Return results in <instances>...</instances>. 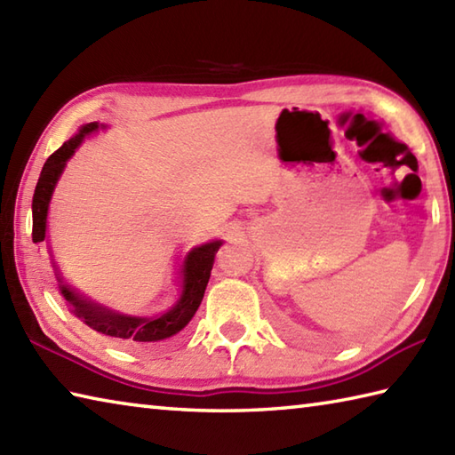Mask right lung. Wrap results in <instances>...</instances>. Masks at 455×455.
<instances>
[{
  "instance_id": "right-lung-1",
  "label": "right lung",
  "mask_w": 455,
  "mask_h": 455,
  "mask_svg": "<svg viewBox=\"0 0 455 455\" xmlns=\"http://www.w3.org/2000/svg\"><path fill=\"white\" fill-rule=\"evenodd\" d=\"M108 130L106 124L88 122L78 128L73 138L67 140L47 162H44L37 187L33 195V243L47 246V254L51 260L52 275H55L59 296L65 301L70 314L78 317L80 322L86 323L94 331L114 337V339L136 341V343H156L169 339L187 327L193 315L203 301L204 290L211 278L212 264H215V254L222 246V240L215 238L199 246H193L187 252L181 262H177L172 275H169V290H172V299L167 304L151 311V314H136V311L122 309L118 306L106 304L92 298L83 288L68 278L62 270L57 258L55 246H52L51 228H49V209L52 193L57 189V183L65 172L67 162L75 156V151L83 146L86 138L94 136L98 132Z\"/></svg>"
}]
</instances>
